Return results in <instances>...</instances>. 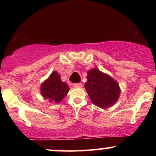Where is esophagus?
I'll list each match as a JSON object with an SVG mask.
<instances>
[{
    "mask_svg": "<svg viewBox=\"0 0 156 156\" xmlns=\"http://www.w3.org/2000/svg\"><path fill=\"white\" fill-rule=\"evenodd\" d=\"M73 87H75V88H80V87H82V83H74L73 84Z\"/></svg>",
    "mask_w": 156,
    "mask_h": 156,
    "instance_id": "obj_1",
    "label": "esophagus"
}]
</instances>
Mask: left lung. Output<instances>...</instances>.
<instances>
[{"label": "left lung", "instance_id": "obj_1", "mask_svg": "<svg viewBox=\"0 0 156 156\" xmlns=\"http://www.w3.org/2000/svg\"><path fill=\"white\" fill-rule=\"evenodd\" d=\"M87 78L84 87L96 106L108 108L117 103L121 92L117 80L97 68L89 69Z\"/></svg>", "mask_w": 156, "mask_h": 156}]
</instances>
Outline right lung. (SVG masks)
<instances>
[{
  "label": "right lung",
  "mask_w": 156,
  "mask_h": 156,
  "mask_svg": "<svg viewBox=\"0 0 156 156\" xmlns=\"http://www.w3.org/2000/svg\"><path fill=\"white\" fill-rule=\"evenodd\" d=\"M69 91L68 85L61 80L60 75L56 71H53L40 87L42 96L53 103H60Z\"/></svg>",
  "instance_id": "add662e5"
}]
</instances>
